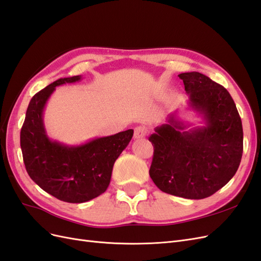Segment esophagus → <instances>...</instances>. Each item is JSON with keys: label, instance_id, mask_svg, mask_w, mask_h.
<instances>
[{"label": "esophagus", "instance_id": "1", "mask_svg": "<svg viewBox=\"0 0 261 261\" xmlns=\"http://www.w3.org/2000/svg\"><path fill=\"white\" fill-rule=\"evenodd\" d=\"M146 133H147V129L145 128V126H143V125L137 126V128L135 129V139H142L146 136Z\"/></svg>", "mask_w": 261, "mask_h": 261}]
</instances>
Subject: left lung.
Instances as JSON below:
<instances>
[{
	"label": "left lung",
	"instance_id": "left-lung-1",
	"mask_svg": "<svg viewBox=\"0 0 261 261\" xmlns=\"http://www.w3.org/2000/svg\"><path fill=\"white\" fill-rule=\"evenodd\" d=\"M188 109L202 125L184 121L178 111L148 138L154 146L150 176L158 188L186 199L212 196L232 179L243 155V125L226 89L204 74H179Z\"/></svg>",
	"mask_w": 261,
	"mask_h": 261
}]
</instances>
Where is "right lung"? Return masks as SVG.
<instances>
[{
  "label": "right lung",
  "instance_id": "1",
  "mask_svg": "<svg viewBox=\"0 0 261 261\" xmlns=\"http://www.w3.org/2000/svg\"><path fill=\"white\" fill-rule=\"evenodd\" d=\"M82 75L59 79L29 102L20 131V147L29 177L57 199L83 203L100 196L110 184L116 160L133 136L129 129L113 136L69 145L48 137L43 111L56 87L75 83Z\"/></svg>",
  "mask_w": 261,
  "mask_h": 261
}]
</instances>
